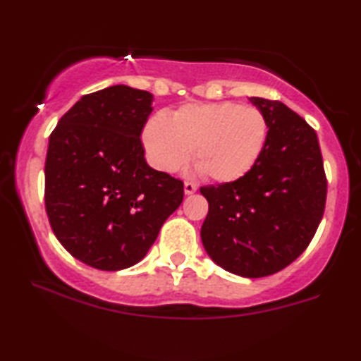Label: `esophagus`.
<instances>
[{
	"instance_id": "34e87169",
	"label": "esophagus",
	"mask_w": 361,
	"mask_h": 361,
	"mask_svg": "<svg viewBox=\"0 0 361 361\" xmlns=\"http://www.w3.org/2000/svg\"><path fill=\"white\" fill-rule=\"evenodd\" d=\"M195 191H197V186H195L194 183H189V181L185 183V194H186V195L194 194Z\"/></svg>"
}]
</instances>
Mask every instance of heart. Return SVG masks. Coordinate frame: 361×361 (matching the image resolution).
I'll use <instances>...</instances> for the list:
<instances>
[{
	"label": "heart",
	"mask_w": 361,
	"mask_h": 361,
	"mask_svg": "<svg viewBox=\"0 0 361 361\" xmlns=\"http://www.w3.org/2000/svg\"><path fill=\"white\" fill-rule=\"evenodd\" d=\"M267 138L264 114L234 102L185 105L172 119L152 114L142 133L146 159L152 167L173 173L189 161L218 183L247 176L258 164Z\"/></svg>",
	"instance_id": "b5f03b06"
}]
</instances>
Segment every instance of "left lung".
<instances>
[{
  "instance_id": "8db88e82",
  "label": "left lung",
  "mask_w": 361,
  "mask_h": 361,
  "mask_svg": "<svg viewBox=\"0 0 361 361\" xmlns=\"http://www.w3.org/2000/svg\"><path fill=\"white\" fill-rule=\"evenodd\" d=\"M250 102L267 122L264 151L243 178L200 188L209 200L200 239L224 271L258 279L307 248L325 210L326 178L312 127L282 102Z\"/></svg>"
}]
</instances>
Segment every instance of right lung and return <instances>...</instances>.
<instances>
[{"label":"right lung","instance_id":"1","mask_svg":"<svg viewBox=\"0 0 361 361\" xmlns=\"http://www.w3.org/2000/svg\"><path fill=\"white\" fill-rule=\"evenodd\" d=\"M152 99L124 84L84 95L49 137V223L66 252L100 271L142 261L183 202V183L146 164Z\"/></svg>","mask_w":361,"mask_h":361}]
</instances>
